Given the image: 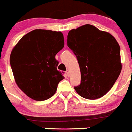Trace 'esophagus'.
I'll return each instance as SVG.
<instances>
[{
    "label": "esophagus",
    "mask_w": 132,
    "mask_h": 132,
    "mask_svg": "<svg viewBox=\"0 0 132 132\" xmlns=\"http://www.w3.org/2000/svg\"><path fill=\"white\" fill-rule=\"evenodd\" d=\"M66 74H67V76H70V72H69V70H67Z\"/></svg>",
    "instance_id": "obj_1"
}]
</instances>
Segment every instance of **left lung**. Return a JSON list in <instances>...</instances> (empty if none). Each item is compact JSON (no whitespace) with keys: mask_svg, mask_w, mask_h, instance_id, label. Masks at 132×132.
<instances>
[{"mask_svg":"<svg viewBox=\"0 0 132 132\" xmlns=\"http://www.w3.org/2000/svg\"><path fill=\"white\" fill-rule=\"evenodd\" d=\"M67 45L76 56L81 72L77 93L88 100L105 96L118 78L121 69L120 47L109 32L85 24L70 30Z\"/></svg>","mask_w":132,"mask_h":132,"instance_id":"obj_1","label":"left lung"}]
</instances>
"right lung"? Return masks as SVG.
<instances>
[{"mask_svg":"<svg viewBox=\"0 0 132 132\" xmlns=\"http://www.w3.org/2000/svg\"><path fill=\"white\" fill-rule=\"evenodd\" d=\"M64 47L60 31L38 29L25 35L10 55V64L18 87L35 101L51 97L60 81L55 56Z\"/></svg>","mask_w":132,"mask_h":132,"instance_id":"1","label":"right lung"}]
</instances>
